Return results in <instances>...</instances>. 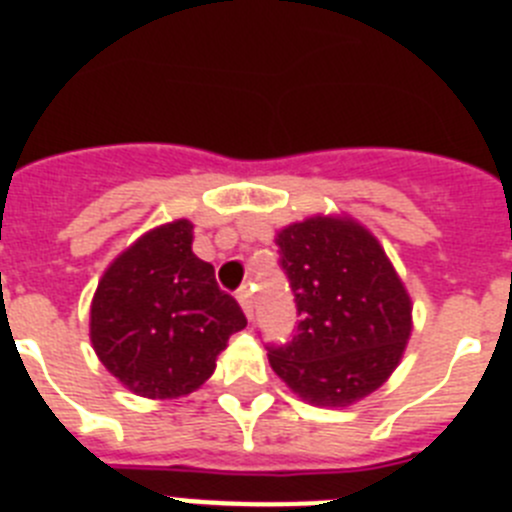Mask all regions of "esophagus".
<instances>
[{
  "mask_svg": "<svg viewBox=\"0 0 512 512\" xmlns=\"http://www.w3.org/2000/svg\"><path fill=\"white\" fill-rule=\"evenodd\" d=\"M235 297H238V302H241L243 312H246L248 318H251V315H253V292H251V287H248V284H243V287L235 292Z\"/></svg>",
  "mask_w": 512,
  "mask_h": 512,
  "instance_id": "34e87169",
  "label": "esophagus"
}]
</instances>
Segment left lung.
Masks as SVG:
<instances>
[{
  "label": "left lung",
  "mask_w": 512,
  "mask_h": 512,
  "mask_svg": "<svg viewBox=\"0 0 512 512\" xmlns=\"http://www.w3.org/2000/svg\"><path fill=\"white\" fill-rule=\"evenodd\" d=\"M297 323L269 343L271 369L312 405L343 408L374 392L410 338V297L369 230L310 217L277 235Z\"/></svg>",
  "instance_id": "1"
}]
</instances>
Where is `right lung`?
I'll return each mask as SVG.
<instances>
[{"instance_id":"add662e5","label":"right lung","mask_w":512,"mask_h":512,"mask_svg":"<svg viewBox=\"0 0 512 512\" xmlns=\"http://www.w3.org/2000/svg\"><path fill=\"white\" fill-rule=\"evenodd\" d=\"M246 328L241 305L192 251V223L140 238L104 271L92 302V343L112 377L153 400L189 395Z\"/></svg>"}]
</instances>
